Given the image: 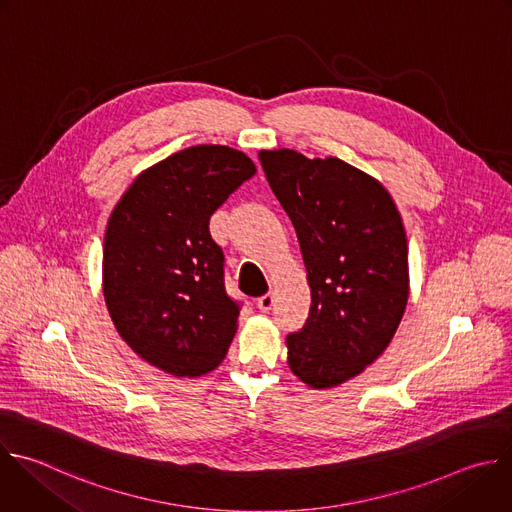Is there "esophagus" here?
<instances>
[{
  "mask_svg": "<svg viewBox=\"0 0 512 512\" xmlns=\"http://www.w3.org/2000/svg\"><path fill=\"white\" fill-rule=\"evenodd\" d=\"M273 303H275V295H273V293H265L263 297L257 299V307H259L261 311H269V309L273 307Z\"/></svg>",
  "mask_w": 512,
  "mask_h": 512,
  "instance_id": "1",
  "label": "esophagus"
}]
</instances>
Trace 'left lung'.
<instances>
[{"label":"left lung","instance_id":"obj_1","mask_svg":"<svg viewBox=\"0 0 512 512\" xmlns=\"http://www.w3.org/2000/svg\"><path fill=\"white\" fill-rule=\"evenodd\" d=\"M289 215L311 287L305 325L289 333V370L327 390L360 376L390 346L410 295L408 241L386 187L335 156L261 150Z\"/></svg>","mask_w":512,"mask_h":512}]
</instances>
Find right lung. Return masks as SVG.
Returning <instances> with one entry per match:
<instances>
[{"label":"right lung","instance_id":"obj_1","mask_svg":"<svg viewBox=\"0 0 512 512\" xmlns=\"http://www.w3.org/2000/svg\"><path fill=\"white\" fill-rule=\"evenodd\" d=\"M255 173L241 150L191 146L144 168L110 213L108 313L132 352L170 376L209 374L233 342L239 305L225 291L209 219Z\"/></svg>","mask_w":512,"mask_h":512}]
</instances>
